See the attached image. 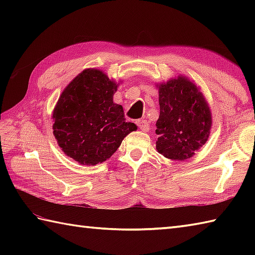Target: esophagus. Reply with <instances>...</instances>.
<instances>
[{"mask_svg": "<svg viewBox=\"0 0 255 255\" xmlns=\"http://www.w3.org/2000/svg\"><path fill=\"white\" fill-rule=\"evenodd\" d=\"M137 126L141 129L142 131H147L149 129V124L147 123V121H144V119H138V121L136 122Z\"/></svg>", "mask_w": 255, "mask_h": 255, "instance_id": "1", "label": "esophagus"}]
</instances>
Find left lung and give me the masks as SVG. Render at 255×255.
I'll return each instance as SVG.
<instances>
[{
  "instance_id": "left-lung-1",
  "label": "left lung",
  "mask_w": 255,
  "mask_h": 255,
  "mask_svg": "<svg viewBox=\"0 0 255 255\" xmlns=\"http://www.w3.org/2000/svg\"><path fill=\"white\" fill-rule=\"evenodd\" d=\"M155 86L160 104L156 151L175 161L192 158L209 138L213 119L208 102L199 86L185 75Z\"/></svg>"
}]
</instances>
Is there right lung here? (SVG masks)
<instances>
[{"instance_id": "add662e5", "label": "right lung", "mask_w": 255, "mask_h": 255, "mask_svg": "<svg viewBox=\"0 0 255 255\" xmlns=\"http://www.w3.org/2000/svg\"><path fill=\"white\" fill-rule=\"evenodd\" d=\"M118 85L102 70L85 69L64 88L53 108L57 143L81 165L105 162L128 133L137 130L126 122L123 106L114 103Z\"/></svg>"}]
</instances>
